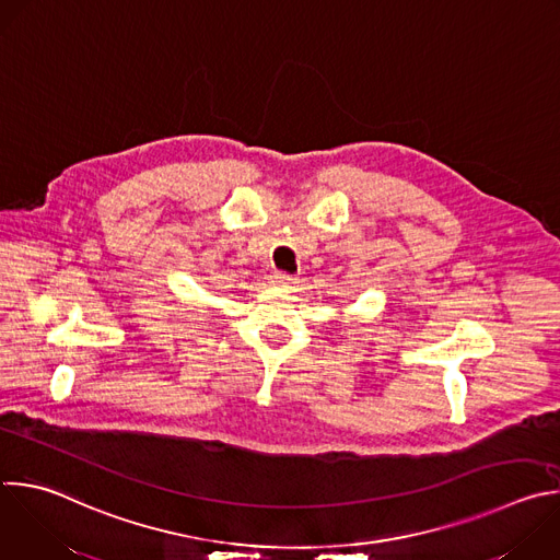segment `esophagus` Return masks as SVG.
I'll use <instances>...</instances> for the list:
<instances>
[{"label": "esophagus", "instance_id": "esophagus-1", "mask_svg": "<svg viewBox=\"0 0 560 560\" xmlns=\"http://www.w3.org/2000/svg\"><path fill=\"white\" fill-rule=\"evenodd\" d=\"M270 281L275 283V285H290V283H294L296 281V277L294 275H290V272H283V270H275L272 275H270Z\"/></svg>", "mask_w": 560, "mask_h": 560}]
</instances>
